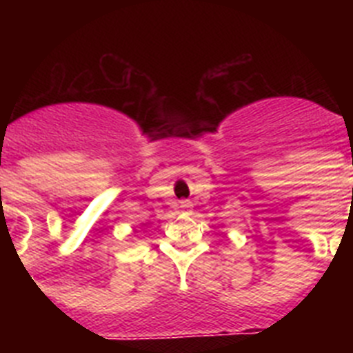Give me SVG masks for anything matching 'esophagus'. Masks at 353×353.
Masks as SVG:
<instances>
[{
	"instance_id": "obj_1",
	"label": "esophagus",
	"mask_w": 353,
	"mask_h": 353,
	"mask_svg": "<svg viewBox=\"0 0 353 353\" xmlns=\"http://www.w3.org/2000/svg\"><path fill=\"white\" fill-rule=\"evenodd\" d=\"M179 208H180V210H183V212L191 210L192 203H191V201H187V199H183V201H179Z\"/></svg>"
}]
</instances>
